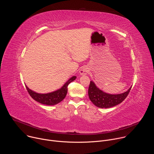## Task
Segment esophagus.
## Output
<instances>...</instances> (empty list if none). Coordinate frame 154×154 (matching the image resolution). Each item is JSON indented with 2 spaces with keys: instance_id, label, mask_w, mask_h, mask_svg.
Wrapping results in <instances>:
<instances>
[{
  "instance_id": "esophagus-1",
  "label": "esophagus",
  "mask_w": 154,
  "mask_h": 154,
  "mask_svg": "<svg viewBox=\"0 0 154 154\" xmlns=\"http://www.w3.org/2000/svg\"><path fill=\"white\" fill-rule=\"evenodd\" d=\"M88 72H89V69H88V68H86V67L82 68L80 71V74L81 75H86V74H88Z\"/></svg>"
}]
</instances>
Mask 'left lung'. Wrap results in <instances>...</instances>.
I'll return each mask as SVG.
<instances>
[{"label": "left lung", "mask_w": 154, "mask_h": 154, "mask_svg": "<svg viewBox=\"0 0 154 154\" xmlns=\"http://www.w3.org/2000/svg\"><path fill=\"white\" fill-rule=\"evenodd\" d=\"M131 88L124 93L110 94L99 90L94 83L91 81L88 88V96L91 101L97 107L110 108L121 103L128 96Z\"/></svg>", "instance_id": "1"}]
</instances>
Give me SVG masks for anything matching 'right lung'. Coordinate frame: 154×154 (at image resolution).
I'll use <instances>...</instances> for the list:
<instances>
[{"instance_id":"obj_1","label":"right lung","mask_w":154,"mask_h":154,"mask_svg":"<svg viewBox=\"0 0 154 154\" xmlns=\"http://www.w3.org/2000/svg\"><path fill=\"white\" fill-rule=\"evenodd\" d=\"M75 79L76 77L73 76L60 90L48 94H38L30 90L27 86L26 87L30 96L36 101L45 105H54L58 103L64 99L68 92V86Z\"/></svg>"}]
</instances>
